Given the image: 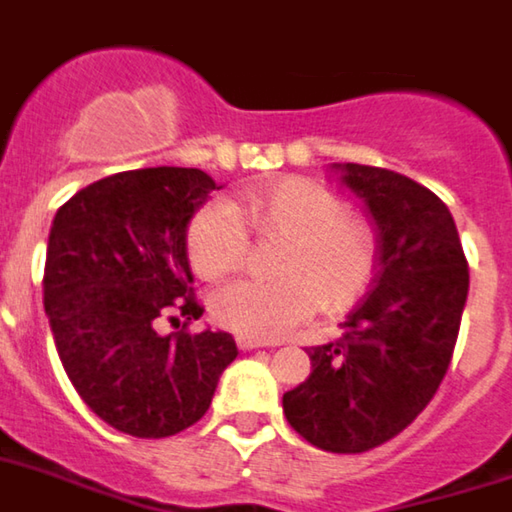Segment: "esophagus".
Listing matches in <instances>:
<instances>
[{
	"label": "esophagus",
	"instance_id": "34e87169",
	"mask_svg": "<svg viewBox=\"0 0 512 512\" xmlns=\"http://www.w3.org/2000/svg\"><path fill=\"white\" fill-rule=\"evenodd\" d=\"M235 341H238V348H241V351H253V348L269 346L266 341H259V338H248V336H238Z\"/></svg>",
	"mask_w": 512,
	"mask_h": 512
}]
</instances>
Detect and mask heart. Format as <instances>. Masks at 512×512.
Wrapping results in <instances>:
<instances>
[{"mask_svg":"<svg viewBox=\"0 0 512 512\" xmlns=\"http://www.w3.org/2000/svg\"><path fill=\"white\" fill-rule=\"evenodd\" d=\"M248 230L284 241L274 282L238 279L212 295V315L238 336L279 338L310 318L315 307L343 310L361 295L374 274L377 243L361 220L330 189L287 176L248 189L230 205L210 202L192 217L187 256L207 282L241 266Z\"/></svg>","mask_w":512,"mask_h":512,"instance_id":"heart-1","label":"heart"}]
</instances>
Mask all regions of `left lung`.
Listing matches in <instances>:
<instances>
[{
  "label": "left lung",
  "mask_w": 512,
  "mask_h": 512,
  "mask_svg": "<svg viewBox=\"0 0 512 512\" xmlns=\"http://www.w3.org/2000/svg\"><path fill=\"white\" fill-rule=\"evenodd\" d=\"M372 217L377 264L341 338L307 348L312 372L284 392L289 425L333 454H361L405 431L449 369L469 269L449 207L408 176L330 164Z\"/></svg>",
  "instance_id": "obj_1"
}]
</instances>
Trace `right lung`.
Segmentation results:
<instances>
[{
	"instance_id": "add662e5",
	"label": "right lung",
	"mask_w": 512,
	"mask_h": 512,
	"mask_svg": "<svg viewBox=\"0 0 512 512\" xmlns=\"http://www.w3.org/2000/svg\"><path fill=\"white\" fill-rule=\"evenodd\" d=\"M215 189L200 169L122 171L53 217L43 305L56 351L92 413L128 436L166 438L197 423L238 356L225 330L158 333L161 318L205 312L192 295L187 228Z\"/></svg>"
}]
</instances>
